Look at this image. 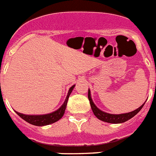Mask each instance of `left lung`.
Returning <instances> with one entry per match:
<instances>
[{
  "instance_id": "obj_1",
  "label": "left lung",
  "mask_w": 156,
  "mask_h": 156,
  "mask_svg": "<svg viewBox=\"0 0 156 156\" xmlns=\"http://www.w3.org/2000/svg\"><path fill=\"white\" fill-rule=\"evenodd\" d=\"M88 99L90 101V104H91V110H92L94 114L96 116V118L98 119L101 120L102 122H108V123H113V124H118V123H123V122H126V121L129 120L130 118H133L136 114H138L140 110H141L142 107L144 106V103L143 105L140 106L139 108H137L136 110L132 111L129 113H126V114H108V113H106L104 111H102L101 110L97 107L94 103L93 102L92 98L91 96V91L88 90Z\"/></svg>"
}]
</instances>
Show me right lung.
I'll return each mask as SVG.
<instances>
[{
  "label": "right lung",
  "mask_w": 156,
  "mask_h": 156,
  "mask_svg": "<svg viewBox=\"0 0 156 156\" xmlns=\"http://www.w3.org/2000/svg\"><path fill=\"white\" fill-rule=\"evenodd\" d=\"M74 87H75V85H73V86H72L69 88L67 96H66V98H65V102L62 104V106L58 110L54 111V112H52L50 114H42V115H27V114H20V113L17 112V111H16V113L21 118L26 121L27 122H28V123L31 124V125H34V126H44L50 125V124L54 123V122H58V120H60L63 117L65 109H66V106H67L68 99H69V95H70L71 92L73 91Z\"/></svg>",
  "instance_id": "1"
}]
</instances>
